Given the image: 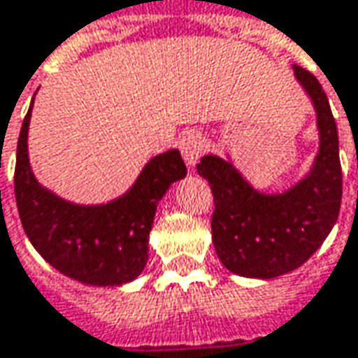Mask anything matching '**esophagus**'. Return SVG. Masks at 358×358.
I'll list each match as a JSON object with an SVG mask.
<instances>
[{"label": "esophagus", "instance_id": "obj_1", "mask_svg": "<svg viewBox=\"0 0 358 358\" xmlns=\"http://www.w3.org/2000/svg\"><path fill=\"white\" fill-rule=\"evenodd\" d=\"M203 136L200 132H186L182 138H180V152L184 156L186 164L188 166H196V162L200 160V156L203 152Z\"/></svg>", "mask_w": 358, "mask_h": 358}]
</instances>
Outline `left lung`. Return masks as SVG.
Masks as SVG:
<instances>
[{
	"label": "left lung",
	"mask_w": 358,
	"mask_h": 358,
	"mask_svg": "<svg viewBox=\"0 0 358 358\" xmlns=\"http://www.w3.org/2000/svg\"><path fill=\"white\" fill-rule=\"evenodd\" d=\"M317 113L319 152L309 174L283 194L253 188L220 156H203L198 174L214 194L212 240L217 257L236 275L279 278L301 267L325 241L339 217L343 172L337 124L319 80L293 65Z\"/></svg>",
	"instance_id": "1"
}]
</instances>
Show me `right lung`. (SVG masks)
I'll use <instances>...</instances> for the list:
<instances>
[{"instance_id": "add662e5", "label": "right lung", "mask_w": 358, "mask_h": 358, "mask_svg": "<svg viewBox=\"0 0 358 358\" xmlns=\"http://www.w3.org/2000/svg\"><path fill=\"white\" fill-rule=\"evenodd\" d=\"M33 101L17 141L15 200L33 248L45 262L85 285L115 287L142 273L156 206L172 182L186 176L178 150L155 156L127 194L101 206H79L43 188L29 166L27 130Z\"/></svg>"}]
</instances>
